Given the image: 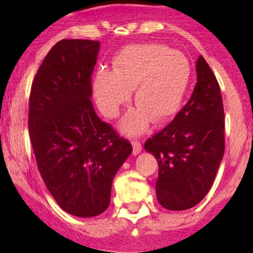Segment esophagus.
I'll use <instances>...</instances> for the list:
<instances>
[{"label": "esophagus", "mask_w": 253, "mask_h": 253, "mask_svg": "<svg viewBox=\"0 0 253 253\" xmlns=\"http://www.w3.org/2000/svg\"><path fill=\"white\" fill-rule=\"evenodd\" d=\"M140 152H142V144H140V142H138V140H134V142H132V154L139 155Z\"/></svg>", "instance_id": "obj_1"}]
</instances>
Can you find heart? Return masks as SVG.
Returning a JSON list of instances; mask_svg holds the SVG:
<instances>
[{
  "instance_id": "b5f03b06",
  "label": "heart",
  "mask_w": 253,
  "mask_h": 253,
  "mask_svg": "<svg viewBox=\"0 0 253 253\" xmlns=\"http://www.w3.org/2000/svg\"><path fill=\"white\" fill-rule=\"evenodd\" d=\"M192 68L184 53L164 44L127 45L113 59V71L99 68L93 79L95 102L103 115L114 118L134 90L136 109L121 122L128 136L142 134L151 121L174 118L190 85Z\"/></svg>"
}]
</instances>
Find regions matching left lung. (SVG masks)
<instances>
[{
  "mask_svg": "<svg viewBox=\"0 0 253 253\" xmlns=\"http://www.w3.org/2000/svg\"><path fill=\"white\" fill-rule=\"evenodd\" d=\"M188 103L144 144L156 158V197L168 210H188L212 186L224 154V110L219 84L204 57Z\"/></svg>",
  "mask_w": 253,
  "mask_h": 253,
  "instance_id": "1",
  "label": "left lung"
}]
</instances>
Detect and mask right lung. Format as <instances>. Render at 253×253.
Segmentation results:
<instances>
[{
  "label": "right lung",
  "mask_w": 253,
  "mask_h": 253,
  "mask_svg": "<svg viewBox=\"0 0 253 253\" xmlns=\"http://www.w3.org/2000/svg\"><path fill=\"white\" fill-rule=\"evenodd\" d=\"M98 41L63 39L31 85L29 132L38 169L64 211L90 218L109 208L113 178L132 152L91 103Z\"/></svg>",
  "instance_id": "obj_1"
}]
</instances>
